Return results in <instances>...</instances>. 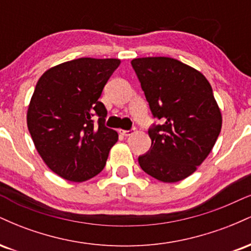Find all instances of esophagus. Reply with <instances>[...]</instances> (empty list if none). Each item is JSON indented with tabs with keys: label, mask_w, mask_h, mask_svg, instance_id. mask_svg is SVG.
<instances>
[{
	"label": "esophagus",
	"mask_w": 251,
	"mask_h": 251,
	"mask_svg": "<svg viewBox=\"0 0 251 251\" xmlns=\"http://www.w3.org/2000/svg\"><path fill=\"white\" fill-rule=\"evenodd\" d=\"M134 129H119V133L122 135H125V137H128V135L133 134Z\"/></svg>",
	"instance_id": "1"
}]
</instances>
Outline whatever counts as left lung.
I'll use <instances>...</instances> for the list:
<instances>
[{
    "label": "left lung",
    "instance_id": "left-lung-1",
    "mask_svg": "<svg viewBox=\"0 0 251 251\" xmlns=\"http://www.w3.org/2000/svg\"><path fill=\"white\" fill-rule=\"evenodd\" d=\"M153 118L151 148L138 162L146 174L164 183L189 177L214 148L222 114L206 77L172 57L131 61Z\"/></svg>",
    "mask_w": 251,
    "mask_h": 251
}]
</instances>
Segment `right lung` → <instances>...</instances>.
<instances>
[{
  "label": "right lung",
  "mask_w": 251,
  "mask_h": 251,
  "mask_svg": "<svg viewBox=\"0 0 251 251\" xmlns=\"http://www.w3.org/2000/svg\"><path fill=\"white\" fill-rule=\"evenodd\" d=\"M119 65L118 59L80 57L50 68L37 81L28 129L43 162L60 177L85 181L105 168L118 133L105 126L107 111L99 98Z\"/></svg>",
  "instance_id": "add662e5"
}]
</instances>
